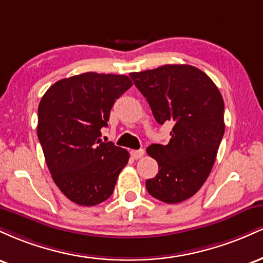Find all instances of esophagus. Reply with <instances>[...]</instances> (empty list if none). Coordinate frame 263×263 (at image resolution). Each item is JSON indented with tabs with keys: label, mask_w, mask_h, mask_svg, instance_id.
Here are the masks:
<instances>
[{
	"label": "esophagus",
	"mask_w": 263,
	"mask_h": 263,
	"mask_svg": "<svg viewBox=\"0 0 263 263\" xmlns=\"http://www.w3.org/2000/svg\"><path fill=\"white\" fill-rule=\"evenodd\" d=\"M144 151L143 149H132L131 151V157L134 159H140L141 157H143Z\"/></svg>",
	"instance_id": "34e87169"
}]
</instances>
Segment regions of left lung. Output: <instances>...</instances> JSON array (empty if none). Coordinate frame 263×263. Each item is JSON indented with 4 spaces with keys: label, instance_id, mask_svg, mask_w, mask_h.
Returning a JSON list of instances; mask_svg holds the SVG:
<instances>
[{
    "label": "left lung",
    "instance_id": "1",
    "mask_svg": "<svg viewBox=\"0 0 263 263\" xmlns=\"http://www.w3.org/2000/svg\"><path fill=\"white\" fill-rule=\"evenodd\" d=\"M129 77L156 121L173 123L168 144L147 148L159 170L146 180V188L163 203L186 200L209 177L224 136L221 93L204 71L186 64L163 65Z\"/></svg>",
    "mask_w": 263,
    "mask_h": 263
}]
</instances>
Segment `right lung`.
Listing matches in <instances>:
<instances>
[{
    "label": "right lung",
    "mask_w": 263,
    "mask_h": 263,
    "mask_svg": "<svg viewBox=\"0 0 263 263\" xmlns=\"http://www.w3.org/2000/svg\"><path fill=\"white\" fill-rule=\"evenodd\" d=\"M132 86L126 75L84 73L53 84L38 106L37 135L54 183L69 200L92 206L112 194L129 155L101 142L116 99Z\"/></svg>",
    "instance_id": "add662e5"
}]
</instances>
